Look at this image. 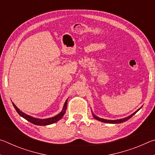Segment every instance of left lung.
Listing matches in <instances>:
<instances>
[{
	"label": "left lung",
	"instance_id": "8db88e82",
	"mask_svg": "<svg viewBox=\"0 0 155 155\" xmlns=\"http://www.w3.org/2000/svg\"><path fill=\"white\" fill-rule=\"evenodd\" d=\"M141 108H140L138 110H137V111L133 113V114H132L130 115H128V117H124V118H122V119H119V120H106V119L101 118V117H98V116H96V115H94V114H93L92 111H91V112H92V115H93V117H94V118H95V119L97 120H99V121H101V122H102L109 123V124H119V123H122V122H124L127 121V120H128V119H130V117L133 116V115H134L136 114V113H137ZM91 111H92V110H91Z\"/></svg>",
	"mask_w": 155,
	"mask_h": 155
}]
</instances>
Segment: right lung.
<instances>
[{
  "label": "right lung",
  "instance_id": "obj_1",
  "mask_svg": "<svg viewBox=\"0 0 155 155\" xmlns=\"http://www.w3.org/2000/svg\"><path fill=\"white\" fill-rule=\"evenodd\" d=\"M68 99L65 101L64 107L61 110V111L56 115L55 116L51 117H48V118H46V119H40V118H37V117H34L31 116V115H28L27 114H25L24 112H22V111L18 108V107L15 106V104L12 103L13 105H14L15 109L16 110V111L18 112V114H19L21 117H22L23 118H25V120H27V121L30 122L31 123H33V124L35 125H38V126H46V125H49V124H52L53 123H55L57 121H59V120H61L63 116H64L65 111H66L67 109V103H68Z\"/></svg>",
  "mask_w": 155,
  "mask_h": 155
}]
</instances>
